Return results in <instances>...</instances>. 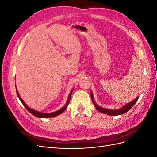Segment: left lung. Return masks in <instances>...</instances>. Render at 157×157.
<instances>
[{"label": "left lung", "mask_w": 157, "mask_h": 157, "mask_svg": "<svg viewBox=\"0 0 157 157\" xmlns=\"http://www.w3.org/2000/svg\"><path fill=\"white\" fill-rule=\"evenodd\" d=\"M91 98H92V100L93 104H94L95 107L96 108V109L98 111H99L100 113H102L107 114V115H112V116L113 115H122V114H124V113L128 112L133 106L134 105V104L136 103V101H137V99H138V98H139V97H137L135 99H134V100L132 101L130 103H127L126 105H124L122 107H121L120 109H117V110H111V109L103 108L100 106L98 105L96 103V102H95V101H94L93 94H92V91H91Z\"/></svg>", "instance_id": "obj_1"}]
</instances>
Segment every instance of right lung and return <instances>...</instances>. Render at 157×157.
Returning <instances> with one entry per match:
<instances>
[{
  "label": "right lung",
  "mask_w": 157,
  "mask_h": 157,
  "mask_svg": "<svg viewBox=\"0 0 157 157\" xmlns=\"http://www.w3.org/2000/svg\"><path fill=\"white\" fill-rule=\"evenodd\" d=\"M16 93H17V97H18L19 99H20V100L21 101V102L22 103L23 105L25 106V107L27 109L28 111H29L30 113H31L32 115H33L35 116L36 117H38V118H51V117H54L58 116V115H60V114L62 113L65 110L66 108L67 107V106L69 105V101H70V99H71V94H72V91H73V90H71V92H70V94L69 95L68 99H67V103H66L65 105H64L61 109H60L59 110L57 111H55V112H53V113H41V112H39V111H35V110H34V109H31V108H29V107H28L25 104V103L23 101V99L21 98L20 94H19V92H18L17 90L16 86Z\"/></svg>",
  "instance_id": "right-lung-1"
}]
</instances>
